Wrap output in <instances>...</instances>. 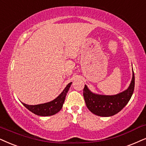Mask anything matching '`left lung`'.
I'll list each match as a JSON object with an SVG mask.
<instances>
[{
	"label": "left lung",
	"instance_id": "obj_1",
	"mask_svg": "<svg viewBox=\"0 0 146 146\" xmlns=\"http://www.w3.org/2000/svg\"><path fill=\"white\" fill-rule=\"evenodd\" d=\"M135 75L133 70L131 82L126 90L113 96L92 93L85 85L84 97L88 108L100 117H111L121 111L129 102L134 91Z\"/></svg>",
	"mask_w": 146,
	"mask_h": 146
}]
</instances>
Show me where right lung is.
Instances as JSON below:
<instances>
[{"mask_svg":"<svg viewBox=\"0 0 146 146\" xmlns=\"http://www.w3.org/2000/svg\"><path fill=\"white\" fill-rule=\"evenodd\" d=\"M71 84L72 82L69 83L66 86L63 91L62 92V93L58 97L53 100L52 101H50V102L37 105H28L24 104L23 102H22V104L29 111L38 116L46 117V116L53 115V114H56L57 112H59L61 110L62 105L64 104V100H65L66 95H67V93L69 91Z\"/></svg>","mask_w":146,"mask_h":146,"instance_id":"add662e5","label":"right lung"}]
</instances>
